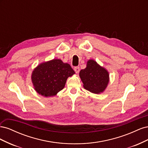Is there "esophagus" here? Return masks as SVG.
Masks as SVG:
<instances>
[{
    "label": "esophagus",
    "mask_w": 148,
    "mask_h": 148,
    "mask_svg": "<svg viewBox=\"0 0 148 148\" xmlns=\"http://www.w3.org/2000/svg\"><path fill=\"white\" fill-rule=\"evenodd\" d=\"M74 70L76 72V73H78L79 71V66H76L74 68Z\"/></svg>",
    "instance_id": "esophagus-1"
}]
</instances>
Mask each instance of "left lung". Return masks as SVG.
<instances>
[{
	"mask_svg": "<svg viewBox=\"0 0 148 148\" xmlns=\"http://www.w3.org/2000/svg\"><path fill=\"white\" fill-rule=\"evenodd\" d=\"M79 77L85 89L95 94L103 92L109 82V73L92 59L87 62L86 67L79 71Z\"/></svg>",
	"mask_w": 148,
	"mask_h": 148,
	"instance_id": "8db88e82",
	"label": "left lung"
}]
</instances>
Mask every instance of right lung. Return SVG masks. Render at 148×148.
Listing matches in <instances>:
<instances>
[{"label":"right lung","mask_w":148,"mask_h":148,"mask_svg":"<svg viewBox=\"0 0 148 148\" xmlns=\"http://www.w3.org/2000/svg\"><path fill=\"white\" fill-rule=\"evenodd\" d=\"M75 73L69 64L54 59L36 67L31 74V81L34 90L39 95L51 97L63 89L67 78Z\"/></svg>","instance_id":"1"}]
</instances>
